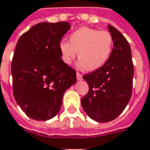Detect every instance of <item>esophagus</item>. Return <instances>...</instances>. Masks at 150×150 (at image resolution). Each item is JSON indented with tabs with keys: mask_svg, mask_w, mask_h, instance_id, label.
<instances>
[{
	"mask_svg": "<svg viewBox=\"0 0 150 150\" xmlns=\"http://www.w3.org/2000/svg\"><path fill=\"white\" fill-rule=\"evenodd\" d=\"M76 78H77V80H79H79H82V79H83L82 75L77 72V73H76Z\"/></svg>",
	"mask_w": 150,
	"mask_h": 150,
	"instance_id": "obj_1",
	"label": "esophagus"
}]
</instances>
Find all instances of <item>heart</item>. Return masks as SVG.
<instances>
[{
	"instance_id": "obj_1",
	"label": "heart",
	"mask_w": 150,
	"mask_h": 150,
	"mask_svg": "<svg viewBox=\"0 0 150 150\" xmlns=\"http://www.w3.org/2000/svg\"><path fill=\"white\" fill-rule=\"evenodd\" d=\"M114 38L110 32L82 27L69 35V42L59 43L62 59L70 65L78 52L77 67L93 71L105 65L111 56Z\"/></svg>"
}]
</instances>
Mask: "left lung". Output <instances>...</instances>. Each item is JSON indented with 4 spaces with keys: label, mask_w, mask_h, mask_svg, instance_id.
<instances>
[{
    "label": "left lung",
    "mask_w": 150,
    "mask_h": 150,
    "mask_svg": "<svg viewBox=\"0 0 150 150\" xmlns=\"http://www.w3.org/2000/svg\"><path fill=\"white\" fill-rule=\"evenodd\" d=\"M108 29L114 38L111 56L102 67L83 76L89 90L81 105L88 117L99 122L116 119L132 93L134 68L129 44L113 26L108 25Z\"/></svg>",
    "instance_id": "left-lung-1"
}]
</instances>
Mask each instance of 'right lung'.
I'll return each instance as SVG.
<instances>
[{"mask_svg": "<svg viewBox=\"0 0 150 150\" xmlns=\"http://www.w3.org/2000/svg\"><path fill=\"white\" fill-rule=\"evenodd\" d=\"M71 28L67 22L40 23L21 36L11 73L14 99L29 118L46 121L57 115L76 72L61 58L59 43Z\"/></svg>", "mask_w": 150, "mask_h": 150, "instance_id": "right-lung-1", "label": "right lung"}]
</instances>
